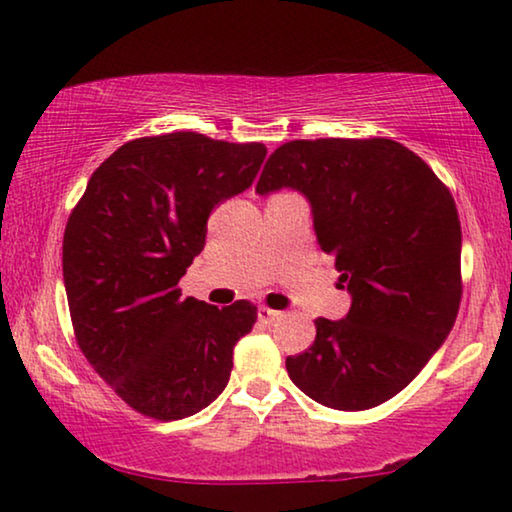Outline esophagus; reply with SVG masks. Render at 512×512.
I'll return each instance as SVG.
<instances>
[{
	"mask_svg": "<svg viewBox=\"0 0 512 512\" xmlns=\"http://www.w3.org/2000/svg\"><path fill=\"white\" fill-rule=\"evenodd\" d=\"M257 317H259V322L262 324H276V322H280L282 319V312H278V310H271V308H259L257 310Z\"/></svg>",
	"mask_w": 512,
	"mask_h": 512,
	"instance_id": "34e87169",
	"label": "esophagus"
}]
</instances>
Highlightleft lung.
I'll return each instance as SVG.
<instances>
[{"instance_id": "1", "label": "left lung", "mask_w": 512, "mask_h": 512, "mask_svg": "<svg viewBox=\"0 0 512 512\" xmlns=\"http://www.w3.org/2000/svg\"><path fill=\"white\" fill-rule=\"evenodd\" d=\"M292 188L310 202L317 243L352 296L345 319H315L317 338L287 372L340 411L391 400L451 333L462 299L455 200L414 151L386 137L294 140L264 165L255 193Z\"/></svg>"}]
</instances>
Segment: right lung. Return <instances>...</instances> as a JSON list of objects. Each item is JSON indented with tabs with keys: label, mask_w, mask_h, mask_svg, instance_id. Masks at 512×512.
Returning <instances> with one entry per match:
<instances>
[{
	"label": "right lung",
	"mask_w": 512,
	"mask_h": 512,
	"mask_svg": "<svg viewBox=\"0 0 512 512\" xmlns=\"http://www.w3.org/2000/svg\"><path fill=\"white\" fill-rule=\"evenodd\" d=\"M266 158L179 131L126 142L91 174L64 232V287L75 340L105 384L158 421L218 398L234 345L257 308L183 299L179 280L202 253L218 202L243 193Z\"/></svg>",
	"instance_id": "obj_1"
}]
</instances>
